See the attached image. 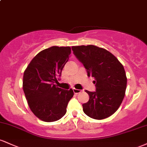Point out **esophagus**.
<instances>
[{
	"label": "esophagus",
	"instance_id": "esophagus-1",
	"mask_svg": "<svg viewBox=\"0 0 147 147\" xmlns=\"http://www.w3.org/2000/svg\"><path fill=\"white\" fill-rule=\"evenodd\" d=\"M72 90H73V92H75V94H78V93H79V92H82V90H79V89H76V88H72Z\"/></svg>",
	"mask_w": 147,
	"mask_h": 147
}]
</instances>
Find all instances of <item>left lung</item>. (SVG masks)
Returning a JSON list of instances; mask_svg holds the SVG:
<instances>
[{"label":"left lung","instance_id":"left-lung-1","mask_svg":"<svg viewBox=\"0 0 147 147\" xmlns=\"http://www.w3.org/2000/svg\"><path fill=\"white\" fill-rule=\"evenodd\" d=\"M72 50L88 76L95 78V91L86 90L90 98L82 104L84 113L95 119L110 117L125 95L127 79L122 64L110 52L95 45L73 46Z\"/></svg>","mask_w":147,"mask_h":147}]
</instances>
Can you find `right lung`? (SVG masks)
Listing matches in <instances>:
<instances>
[{
	"label": "right lung",
	"instance_id": "1",
	"mask_svg": "<svg viewBox=\"0 0 147 147\" xmlns=\"http://www.w3.org/2000/svg\"><path fill=\"white\" fill-rule=\"evenodd\" d=\"M70 52V47L45 49L34 57L23 74V88L30 109L44 122L60 119L74 95L72 89L64 90L55 84L59 80Z\"/></svg>",
	"mask_w": 147,
	"mask_h": 147
}]
</instances>
